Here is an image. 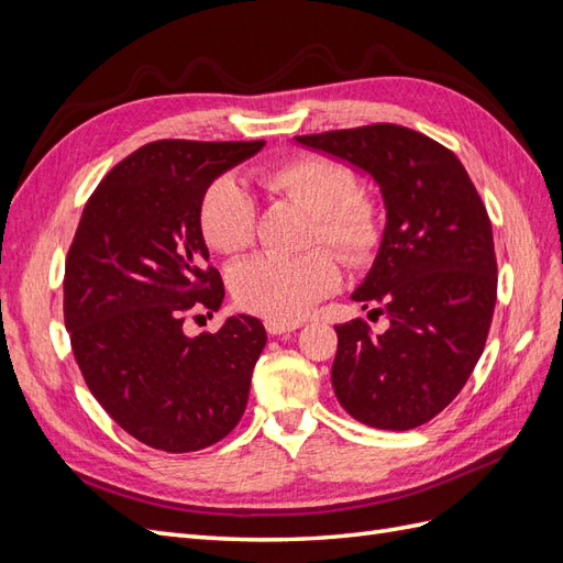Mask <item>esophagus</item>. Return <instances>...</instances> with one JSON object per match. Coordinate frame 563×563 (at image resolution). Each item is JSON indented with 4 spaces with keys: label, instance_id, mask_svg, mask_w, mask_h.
Instances as JSON below:
<instances>
[{
    "label": "esophagus",
    "instance_id": "obj_1",
    "mask_svg": "<svg viewBox=\"0 0 563 563\" xmlns=\"http://www.w3.org/2000/svg\"><path fill=\"white\" fill-rule=\"evenodd\" d=\"M265 329L269 335H282V333H291L296 329H300V321H275V319H267L265 321Z\"/></svg>",
    "mask_w": 563,
    "mask_h": 563
}]
</instances>
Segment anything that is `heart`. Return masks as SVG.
<instances>
[{"label":"heart","mask_w":563,"mask_h":563,"mask_svg":"<svg viewBox=\"0 0 563 563\" xmlns=\"http://www.w3.org/2000/svg\"><path fill=\"white\" fill-rule=\"evenodd\" d=\"M269 192L298 203L312 216L310 246L327 244L350 265H364L380 244V220L373 203L356 192L354 174L345 164L319 155H300L269 166L261 176ZM199 228L207 244L236 255L253 244L255 203L244 185L223 176L201 197ZM340 269L327 249L298 258H261L236 265L230 291L240 308L275 321H294L333 294Z\"/></svg>","instance_id":"1"}]
</instances>
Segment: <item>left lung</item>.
Instances as JSON below:
<instances>
[{
	"instance_id": "left-lung-1",
	"label": "left lung",
	"mask_w": 563,
	"mask_h": 563,
	"mask_svg": "<svg viewBox=\"0 0 563 563\" xmlns=\"http://www.w3.org/2000/svg\"><path fill=\"white\" fill-rule=\"evenodd\" d=\"M294 141L378 185L383 240L352 300L389 329L335 327L331 383L354 420L413 430L455 399L484 352L498 288L488 213L460 159L418 131L373 124Z\"/></svg>"
}]
</instances>
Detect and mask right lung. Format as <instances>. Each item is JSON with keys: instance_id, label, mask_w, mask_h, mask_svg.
<instances>
[{"instance_id": "obj_1", "label": "right lung", "mask_w": 563, "mask_h": 563, "mask_svg": "<svg viewBox=\"0 0 563 563\" xmlns=\"http://www.w3.org/2000/svg\"><path fill=\"white\" fill-rule=\"evenodd\" d=\"M265 141H155L100 180L65 261V329L91 395L143 444L187 453L242 420L267 343L261 319L183 331L192 308L225 298L199 228L201 197Z\"/></svg>"}]
</instances>
